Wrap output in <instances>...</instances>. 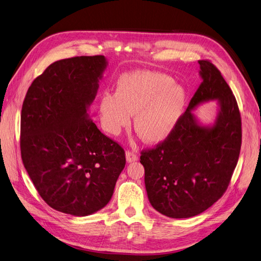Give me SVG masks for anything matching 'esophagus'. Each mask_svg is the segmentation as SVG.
<instances>
[{
	"label": "esophagus",
	"instance_id": "34e87169",
	"mask_svg": "<svg viewBox=\"0 0 261 261\" xmlns=\"http://www.w3.org/2000/svg\"><path fill=\"white\" fill-rule=\"evenodd\" d=\"M137 155L134 153V152H131V151H127L126 152V160L128 163H133L135 161H137Z\"/></svg>",
	"mask_w": 261,
	"mask_h": 261
}]
</instances>
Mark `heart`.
Masks as SVG:
<instances>
[{"instance_id": "heart-1", "label": "heart", "mask_w": 261, "mask_h": 261, "mask_svg": "<svg viewBox=\"0 0 261 261\" xmlns=\"http://www.w3.org/2000/svg\"><path fill=\"white\" fill-rule=\"evenodd\" d=\"M187 93L172 77L150 71H134L121 76L115 94L100 97L101 124L117 135L135 115L134 130L145 143L160 144L174 131L182 114Z\"/></svg>"}]
</instances>
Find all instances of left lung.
Returning a JSON list of instances; mask_svg holds the SVG:
<instances>
[{"label":"left lung","mask_w":261,"mask_h":261,"mask_svg":"<svg viewBox=\"0 0 261 261\" xmlns=\"http://www.w3.org/2000/svg\"><path fill=\"white\" fill-rule=\"evenodd\" d=\"M198 64L201 84L174 131L141 155L149 201L171 218L198 215L223 195L241 147V118L232 90L211 62ZM212 100L217 116L203 124L194 110Z\"/></svg>","instance_id":"left-lung-1"}]
</instances>
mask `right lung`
<instances>
[{
    "instance_id": "right-lung-1",
    "label": "right lung",
    "mask_w": 261,
    "mask_h": 261,
    "mask_svg": "<svg viewBox=\"0 0 261 261\" xmlns=\"http://www.w3.org/2000/svg\"><path fill=\"white\" fill-rule=\"evenodd\" d=\"M103 56L51 64L34 80L21 114V154L41 197L52 209L88 216L113 195L126 165L125 151L90 119Z\"/></svg>"
}]
</instances>
